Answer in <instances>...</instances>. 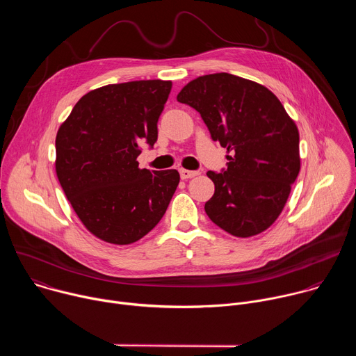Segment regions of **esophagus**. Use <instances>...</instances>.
<instances>
[{"instance_id": "1", "label": "esophagus", "mask_w": 356, "mask_h": 356, "mask_svg": "<svg viewBox=\"0 0 356 356\" xmlns=\"http://www.w3.org/2000/svg\"><path fill=\"white\" fill-rule=\"evenodd\" d=\"M198 175V172L197 170H186V169H180V177L181 179H191V177H194V176H197Z\"/></svg>"}]
</instances>
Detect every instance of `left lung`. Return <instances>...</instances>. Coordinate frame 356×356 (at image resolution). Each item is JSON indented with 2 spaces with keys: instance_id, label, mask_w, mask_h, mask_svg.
Here are the masks:
<instances>
[{
  "instance_id": "8db88e82",
  "label": "left lung",
  "mask_w": 356,
  "mask_h": 356,
  "mask_svg": "<svg viewBox=\"0 0 356 356\" xmlns=\"http://www.w3.org/2000/svg\"><path fill=\"white\" fill-rule=\"evenodd\" d=\"M179 103L200 113L211 139L234 156L207 172L214 195L204 210L234 236L268 229L280 216L300 172L298 131L266 87L229 73L201 76L181 88Z\"/></svg>"
}]
</instances>
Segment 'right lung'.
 I'll return each instance as SVG.
<instances>
[{
	"label": "right lung",
	"mask_w": 356,
	"mask_h": 356,
	"mask_svg": "<svg viewBox=\"0 0 356 356\" xmlns=\"http://www.w3.org/2000/svg\"><path fill=\"white\" fill-rule=\"evenodd\" d=\"M172 81L110 84L83 95L56 135V175L84 227L128 245L154 229L180 181L179 172L139 169L154 147Z\"/></svg>",
	"instance_id": "obj_1"
}]
</instances>
